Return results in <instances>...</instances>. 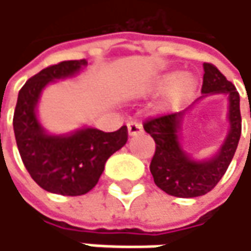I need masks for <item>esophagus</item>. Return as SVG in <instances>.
<instances>
[{"label":"esophagus","instance_id":"34e87169","mask_svg":"<svg viewBox=\"0 0 251 251\" xmlns=\"http://www.w3.org/2000/svg\"><path fill=\"white\" fill-rule=\"evenodd\" d=\"M142 132V125L138 122V121H130V122H127V133L130 135V136H135V135H138V133H141Z\"/></svg>","mask_w":251,"mask_h":251}]
</instances>
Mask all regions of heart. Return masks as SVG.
Masks as SVG:
<instances>
[{"label":"heart","instance_id":"1","mask_svg":"<svg viewBox=\"0 0 251 251\" xmlns=\"http://www.w3.org/2000/svg\"><path fill=\"white\" fill-rule=\"evenodd\" d=\"M170 86L172 88L170 89L169 100L173 104H178V103L187 100L193 94V91L196 88V79H195V76L189 75V74L178 76V78H177V74H167L160 79L157 88L160 91H164Z\"/></svg>","mask_w":251,"mask_h":251}]
</instances>
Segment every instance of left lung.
<instances>
[{
	"instance_id": "8db88e82",
	"label": "left lung",
	"mask_w": 251,
	"mask_h": 251,
	"mask_svg": "<svg viewBox=\"0 0 251 251\" xmlns=\"http://www.w3.org/2000/svg\"><path fill=\"white\" fill-rule=\"evenodd\" d=\"M203 70L202 93H226L229 99L228 118L231 129L218 155L209 161H193L184 154L177 141L184 112L150 118L144 122V129L155 141V152L150 164L154 183L166 193L177 198H196L211 192L226 175L241 135L240 94L237 88L215 65L205 62Z\"/></svg>"
}]
</instances>
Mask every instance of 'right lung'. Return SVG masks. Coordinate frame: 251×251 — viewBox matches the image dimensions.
Instances as JSON below:
<instances>
[{
    "mask_svg": "<svg viewBox=\"0 0 251 251\" xmlns=\"http://www.w3.org/2000/svg\"><path fill=\"white\" fill-rule=\"evenodd\" d=\"M85 64V59L62 61L28 78L19 91L13 118L17 148L28 175L42 189L64 196L90 192L107 158L127 141L126 126L115 132L87 127L68 136H49L39 125L34 109L45 85L74 75Z\"/></svg>",
    "mask_w": 251,
    "mask_h": 251,
    "instance_id": "1",
    "label": "right lung"
}]
</instances>
